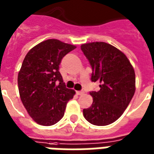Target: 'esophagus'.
<instances>
[{
	"label": "esophagus",
	"mask_w": 154,
	"mask_h": 154,
	"mask_svg": "<svg viewBox=\"0 0 154 154\" xmlns=\"http://www.w3.org/2000/svg\"><path fill=\"white\" fill-rule=\"evenodd\" d=\"M76 93H77V95H78V96H81V95H82L84 92L83 91H77Z\"/></svg>",
	"instance_id": "34e87169"
}]
</instances>
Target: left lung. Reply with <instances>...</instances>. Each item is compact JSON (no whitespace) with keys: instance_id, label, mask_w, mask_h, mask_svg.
<instances>
[{"instance_id":"1","label":"left lung","mask_w":154,"mask_h":154,"mask_svg":"<svg viewBox=\"0 0 154 154\" xmlns=\"http://www.w3.org/2000/svg\"><path fill=\"white\" fill-rule=\"evenodd\" d=\"M89 61L91 81L100 82V90L91 91L93 102L83 116L94 125H108L122 116L135 92V73L125 54L105 42L82 44Z\"/></svg>"}]
</instances>
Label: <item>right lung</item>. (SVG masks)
<instances>
[{"label": "right lung", "instance_id": "obj_1", "mask_svg": "<svg viewBox=\"0 0 154 154\" xmlns=\"http://www.w3.org/2000/svg\"><path fill=\"white\" fill-rule=\"evenodd\" d=\"M75 48V45L48 39L32 48L23 61L18 74L20 97L38 125L50 126L58 122L68 100L73 98L75 91L66 87L58 70L63 57Z\"/></svg>", "mask_w": 154, "mask_h": 154}]
</instances>
